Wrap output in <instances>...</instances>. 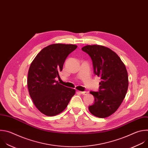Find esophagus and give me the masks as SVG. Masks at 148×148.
<instances>
[{
  "mask_svg": "<svg viewBox=\"0 0 148 148\" xmlns=\"http://www.w3.org/2000/svg\"><path fill=\"white\" fill-rule=\"evenodd\" d=\"M79 93L82 94V95H85L86 94H87V92H81V91H79L78 92Z\"/></svg>",
  "mask_w": 148,
  "mask_h": 148,
  "instance_id": "esophagus-1",
  "label": "esophagus"
}]
</instances>
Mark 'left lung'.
<instances>
[{"label": "left lung", "instance_id": "obj_1", "mask_svg": "<svg viewBox=\"0 0 148 148\" xmlns=\"http://www.w3.org/2000/svg\"><path fill=\"white\" fill-rule=\"evenodd\" d=\"M82 49L91 57L94 73L101 79L99 92H90L95 100L88 110L97 117H108L119 108L127 93L126 67L119 55L106 47L87 45Z\"/></svg>", "mask_w": 148, "mask_h": 148}]
</instances>
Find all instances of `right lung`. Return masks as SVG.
<instances>
[{"label":"right lung","instance_id":"right-lung-1","mask_svg":"<svg viewBox=\"0 0 148 148\" xmlns=\"http://www.w3.org/2000/svg\"><path fill=\"white\" fill-rule=\"evenodd\" d=\"M77 47L73 44H51L37 55L29 68V96L36 108L45 115L62 112L75 94V89L60 84L55 77H60L65 59Z\"/></svg>","mask_w":148,"mask_h":148}]
</instances>
